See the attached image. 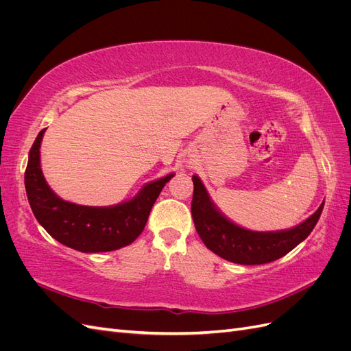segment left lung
Listing matches in <instances>:
<instances>
[{"mask_svg":"<svg viewBox=\"0 0 351 351\" xmlns=\"http://www.w3.org/2000/svg\"><path fill=\"white\" fill-rule=\"evenodd\" d=\"M192 217L199 237L218 256L240 265H262L282 258L315 228L322 205L300 226L285 231L258 232L232 224L212 204L200 180L193 176Z\"/></svg>","mask_w":351,"mask_h":351,"instance_id":"obj_1","label":"left lung"}]
</instances>
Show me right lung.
I'll list each match as a JSON object with an SVG mask.
<instances>
[{
  "label": "right lung",
  "instance_id": "1",
  "mask_svg": "<svg viewBox=\"0 0 351 351\" xmlns=\"http://www.w3.org/2000/svg\"><path fill=\"white\" fill-rule=\"evenodd\" d=\"M45 129L30 147L25 171L29 205L39 224L57 241L83 253L111 252L133 243L143 231L147 217L169 174L146 184L134 199L110 208L70 204L60 199L47 184L40 169L39 147Z\"/></svg>",
  "mask_w": 351,
  "mask_h": 351
}]
</instances>
